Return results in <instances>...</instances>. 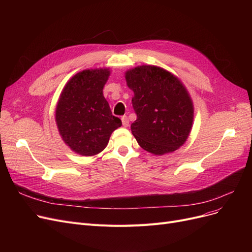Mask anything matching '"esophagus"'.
I'll list each match as a JSON object with an SVG mask.
<instances>
[{
	"instance_id": "esophagus-1",
	"label": "esophagus",
	"mask_w": 252,
	"mask_h": 252,
	"mask_svg": "<svg viewBox=\"0 0 252 252\" xmlns=\"http://www.w3.org/2000/svg\"><path fill=\"white\" fill-rule=\"evenodd\" d=\"M122 122H123V126H128V125H129V122H128V118H127V116H123L122 117Z\"/></svg>"
}]
</instances>
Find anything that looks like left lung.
Wrapping results in <instances>:
<instances>
[{"label":"left lung","instance_id":"obj_1","mask_svg":"<svg viewBox=\"0 0 252 252\" xmlns=\"http://www.w3.org/2000/svg\"><path fill=\"white\" fill-rule=\"evenodd\" d=\"M137 119L131 134L147 152L163 155L187 141L193 126L194 105L188 90L174 73L155 65H140L125 73Z\"/></svg>","mask_w":252,"mask_h":252}]
</instances>
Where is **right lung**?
I'll return each mask as SVG.
<instances>
[{
    "label": "right lung",
    "mask_w": 252,
    "mask_h": 252,
    "mask_svg": "<svg viewBox=\"0 0 252 252\" xmlns=\"http://www.w3.org/2000/svg\"><path fill=\"white\" fill-rule=\"evenodd\" d=\"M110 68L85 69L75 73L65 84L59 96L55 122L63 142L82 156L102 152L112 131L122 121L112 115L103 95Z\"/></svg>",
    "instance_id": "right-lung-1"
}]
</instances>
